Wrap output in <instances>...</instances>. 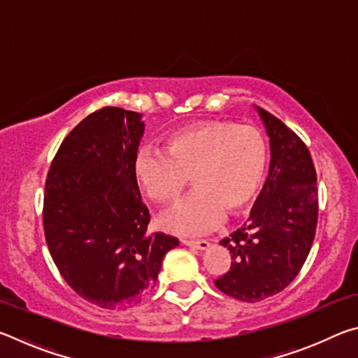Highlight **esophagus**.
Here are the masks:
<instances>
[{
  "instance_id": "obj_1",
  "label": "esophagus",
  "mask_w": 358,
  "mask_h": 358,
  "mask_svg": "<svg viewBox=\"0 0 358 358\" xmlns=\"http://www.w3.org/2000/svg\"><path fill=\"white\" fill-rule=\"evenodd\" d=\"M183 245L186 246H191V248H196V250H207L210 246V243L207 240H183Z\"/></svg>"
}]
</instances>
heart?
I'll return each mask as SVG.
<instances>
[{
    "mask_svg": "<svg viewBox=\"0 0 358 358\" xmlns=\"http://www.w3.org/2000/svg\"><path fill=\"white\" fill-rule=\"evenodd\" d=\"M268 147L256 128L205 120L171 132L164 153L138 151L134 177L151 201L162 205L177 202L191 177L196 189L159 224L167 232L197 235L216 227L226 211L243 213L264 185Z\"/></svg>",
    "mask_w": 358,
    "mask_h": 358,
    "instance_id": "heart-1",
    "label": "heart"
}]
</instances>
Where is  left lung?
Instances as JSON below:
<instances>
[{"mask_svg": "<svg viewBox=\"0 0 358 358\" xmlns=\"http://www.w3.org/2000/svg\"><path fill=\"white\" fill-rule=\"evenodd\" d=\"M270 137L268 177L248 221L221 240L232 257L215 281L234 299L256 303L286 289L310 254L317 226V177L301 138L257 106Z\"/></svg>", "mask_w": 358, "mask_h": 358, "instance_id": "1", "label": "left lung"}]
</instances>
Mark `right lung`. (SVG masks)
<instances>
[{
  "label": "right lung",
  "mask_w": 358,
  "mask_h": 358,
  "mask_svg": "<svg viewBox=\"0 0 358 358\" xmlns=\"http://www.w3.org/2000/svg\"><path fill=\"white\" fill-rule=\"evenodd\" d=\"M142 115L104 107L80 121L45 181L44 232L64 281L96 306L128 308L155 286L171 235L148 234L134 177Z\"/></svg>",
  "instance_id": "right-lung-1"
}]
</instances>
